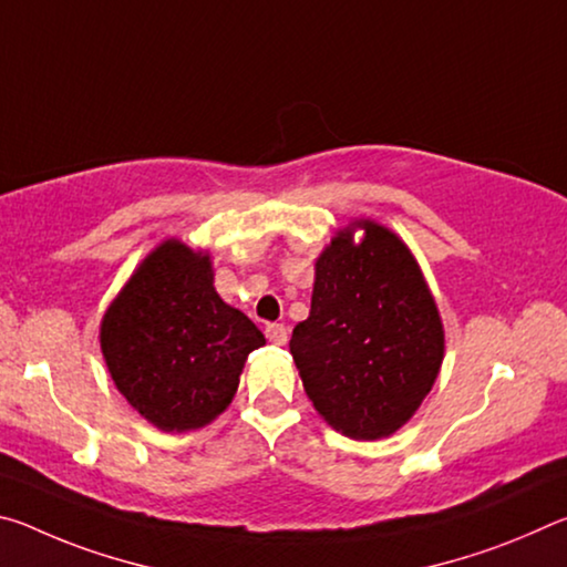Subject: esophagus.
<instances>
[{
  "label": "esophagus",
  "instance_id": "esophagus-1",
  "mask_svg": "<svg viewBox=\"0 0 567 567\" xmlns=\"http://www.w3.org/2000/svg\"><path fill=\"white\" fill-rule=\"evenodd\" d=\"M265 334H267V340H270L272 344H285L287 342V328H285V324H280V322L267 324Z\"/></svg>",
  "mask_w": 567,
  "mask_h": 567
}]
</instances>
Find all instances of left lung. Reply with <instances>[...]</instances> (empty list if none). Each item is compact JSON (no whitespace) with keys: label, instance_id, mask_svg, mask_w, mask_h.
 <instances>
[{"label":"left lung","instance_id":"obj_1","mask_svg":"<svg viewBox=\"0 0 567 567\" xmlns=\"http://www.w3.org/2000/svg\"><path fill=\"white\" fill-rule=\"evenodd\" d=\"M352 243L342 229L315 265L310 318L290 352L315 410L354 440L405 425L433 388L445 350L443 322L422 272L382 225Z\"/></svg>","mask_w":567,"mask_h":567}]
</instances>
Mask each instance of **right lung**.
Wrapping results in <instances>:
<instances>
[{"instance_id":"right-lung-1","label":"right lung","mask_w":567,"mask_h":567,"mask_svg":"<svg viewBox=\"0 0 567 567\" xmlns=\"http://www.w3.org/2000/svg\"><path fill=\"white\" fill-rule=\"evenodd\" d=\"M100 342L130 405L159 430L182 433L233 402L247 354L265 334L215 292L209 257L169 239L110 305Z\"/></svg>"}]
</instances>
